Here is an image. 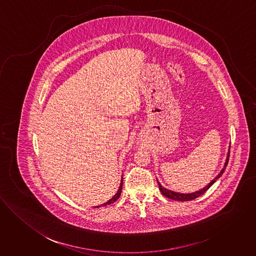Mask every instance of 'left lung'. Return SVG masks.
<instances>
[{
    "label": "left lung",
    "instance_id": "obj_1",
    "mask_svg": "<svg viewBox=\"0 0 256 256\" xmlns=\"http://www.w3.org/2000/svg\"><path fill=\"white\" fill-rule=\"evenodd\" d=\"M228 157H230V151H228V154L227 161H226V163H225L224 169L221 170V172H220L206 188H204L203 190H199V192H194V194H178V192H174L166 190L165 188H163V186L158 182L159 188H160L162 194L168 198L174 199V200H180V201H190V200H192V199H196V198H198L200 196H202L204 192H206L209 190V188L223 174L224 170H225L226 167H227L228 162Z\"/></svg>",
    "mask_w": 256,
    "mask_h": 256
}]
</instances>
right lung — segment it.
<instances>
[{
  "mask_svg": "<svg viewBox=\"0 0 256 256\" xmlns=\"http://www.w3.org/2000/svg\"><path fill=\"white\" fill-rule=\"evenodd\" d=\"M122 180H120V188H118V192L114 196V198L112 199H110L107 203H104L103 204V206H106V205H108V204H111V203H114V201L116 200V199L120 198V192H122ZM97 207H99V206H96V208Z\"/></svg>",
  "mask_w": 256,
  "mask_h": 256,
  "instance_id": "obj_1",
  "label": "right lung"
}]
</instances>
